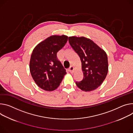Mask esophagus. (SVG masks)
<instances>
[{
    "label": "esophagus",
    "mask_w": 133,
    "mask_h": 133,
    "mask_svg": "<svg viewBox=\"0 0 133 133\" xmlns=\"http://www.w3.org/2000/svg\"><path fill=\"white\" fill-rule=\"evenodd\" d=\"M74 70V67L73 66H71L68 69V70L69 71V72H70V73H73Z\"/></svg>",
    "instance_id": "1"
}]
</instances>
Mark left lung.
<instances>
[{"label":"left lung","instance_id":"left-lung-1","mask_svg":"<svg viewBox=\"0 0 133 133\" xmlns=\"http://www.w3.org/2000/svg\"><path fill=\"white\" fill-rule=\"evenodd\" d=\"M71 46L79 55L82 63L83 78L76 84L81 90L93 91L99 87L108 71V57L105 51L87 38L69 37Z\"/></svg>","mask_w":133,"mask_h":133}]
</instances>
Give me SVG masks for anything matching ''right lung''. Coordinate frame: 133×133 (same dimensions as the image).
<instances>
[{
    "label": "right lung",
    "instance_id": "right-lung-1",
    "mask_svg": "<svg viewBox=\"0 0 133 133\" xmlns=\"http://www.w3.org/2000/svg\"><path fill=\"white\" fill-rule=\"evenodd\" d=\"M65 35H54L38 44L33 50L30 70L36 84L46 91H52L60 85L66 69L58 59L57 53L66 43Z\"/></svg>",
    "mask_w": 133,
    "mask_h": 133
}]
</instances>
